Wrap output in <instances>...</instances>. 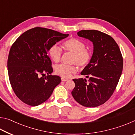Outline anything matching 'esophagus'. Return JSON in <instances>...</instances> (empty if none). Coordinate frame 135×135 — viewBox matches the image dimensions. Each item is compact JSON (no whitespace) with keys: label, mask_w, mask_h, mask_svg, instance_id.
<instances>
[{"label":"esophagus","mask_w":135,"mask_h":135,"mask_svg":"<svg viewBox=\"0 0 135 135\" xmlns=\"http://www.w3.org/2000/svg\"><path fill=\"white\" fill-rule=\"evenodd\" d=\"M61 80L62 81H68V80L67 79H65V78H61Z\"/></svg>","instance_id":"34e87169"}]
</instances>
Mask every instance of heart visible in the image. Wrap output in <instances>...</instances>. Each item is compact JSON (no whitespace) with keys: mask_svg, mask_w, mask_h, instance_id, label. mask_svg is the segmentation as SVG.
Returning a JSON list of instances; mask_svg holds the SVG:
<instances>
[{"mask_svg":"<svg viewBox=\"0 0 135 135\" xmlns=\"http://www.w3.org/2000/svg\"><path fill=\"white\" fill-rule=\"evenodd\" d=\"M63 48L67 52L72 53L71 63L76 64L80 68H84L90 62L91 54L86 49V45L83 41L76 38L68 39L62 45ZM49 55L54 62H58L62 56V51L57 45H54L49 49ZM77 71L76 65L59 64L55 68L57 74L65 78L70 77L73 73Z\"/></svg>","mask_w":135,"mask_h":135,"instance_id":"1","label":"heart"}]
</instances>
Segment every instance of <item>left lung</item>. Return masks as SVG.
<instances>
[{
    "label": "left lung",
    "instance_id": "8db88e82",
    "mask_svg": "<svg viewBox=\"0 0 135 135\" xmlns=\"http://www.w3.org/2000/svg\"><path fill=\"white\" fill-rule=\"evenodd\" d=\"M79 37L92 42L93 51L89 63L81 72L89 78L75 79L71 92L74 99L81 105L95 107L104 104L113 95L123 70V57L113 37L95 30H81Z\"/></svg>",
    "mask_w": 135,
    "mask_h": 135
}]
</instances>
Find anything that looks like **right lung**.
<instances>
[{"label":"right lung","mask_w":135,"mask_h":135,"mask_svg":"<svg viewBox=\"0 0 135 135\" xmlns=\"http://www.w3.org/2000/svg\"><path fill=\"white\" fill-rule=\"evenodd\" d=\"M53 30L35 27L24 32L11 47L8 71L13 92L25 104L37 106L49 99L61 82L52 76V62L48 56L52 45L67 37ZM46 73L48 76H43Z\"/></svg>","instance_id":"1"}]
</instances>
